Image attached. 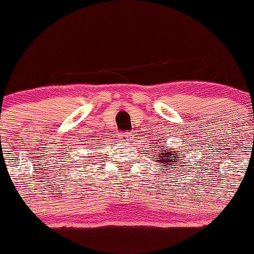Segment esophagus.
Here are the masks:
<instances>
[{
    "label": "esophagus",
    "mask_w": 254,
    "mask_h": 254,
    "mask_svg": "<svg viewBox=\"0 0 254 254\" xmlns=\"http://www.w3.org/2000/svg\"><path fill=\"white\" fill-rule=\"evenodd\" d=\"M133 134H134V133L128 132V133H125V134L122 135V137H124V139L127 140V142H130V140L133 139Z\"/></svg>",
    "instance_id": "obj_1"
}]
</instances>
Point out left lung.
<instances>
[{
	"mask_svg": "<svg viewBox=\"0 0 254 254\" xmlns=\"http://www.w3.org/2000/svg\"><path fill=\"white\" fill-rule=\"evenodd\" d=\"M165 142V140H164ZM184 155V154H183ZM178 158H182L179 157L178 154H175V150H170V148H168L167 145L163 144L160 145V150H159V155L157 157V163L158 164L155 165H159L160 163H163L164 164V168L165 169L169 172L170 168H174L175 165H177V163L179 162L178 160ZM160 172H163L162 168H159Z\"/></svg>",
	"mask_w": 254,
	"mask_h": 254,
	"instance_id": "1",
	"label": "left lung"
}]
</instances>
